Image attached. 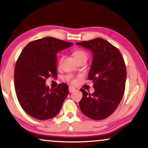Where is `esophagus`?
<instances>
[{
	"instance_id": "obj_1",
	"label": "esophagus",
	"mask_w": 148,
	"mask_h": 148,
	"mask_svg": "<svg viewBox=\"0 0 148 148\" xmlns=\"http://www.w3.org/2000/svg\"><path fill=\"white\" fill-rule=\"evenodd\" d=\"M69 91L70 93H72L74 92L75 91H76V89L75 88H74L73 86H69Z\"/></svg>"
}]
</instances>
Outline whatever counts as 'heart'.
<instances>
[{"instance_id": "1", "label": "heart", "mask_w": 148, "mask_h": 148, "mask_svg": "<svg viewBox=\"0 0 148 148\" xmlns=\"http://www.w3.org/2000/svg\"><path fill=\"white\" fill-rule=\"evenodd\" d=\"M73 57L75 60H81V59H86L87 60L88 59V54L87 52L85 51L84 50H82V49H76L73 50ZM62 60V58L60 59V62H61ZM67 80L69 82L71 83V84H75L77 80L75 79L73 77L71 76V75H69L67 76Z\"/></svg>"}]
</instances>
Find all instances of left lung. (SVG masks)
<instances>
[{
  "label": "left lung",
  "mask_w": 148,
  "mask_h": 148,
  "mask_svg": "<svg viewBox=\"0 0 148 148\" xmlns=\"http://www.w3.org/2000/svg\"><path fill=\"white\" fill-rule=\"evenodd\" d=\"M76 44L93 54L88 79L94 82L95 91L91 94L81 89V110L94 120L106 119L114 112L124 94L127 78L124 59L118 48L102 38Z\"/></svg>",
  "instance_id": "obj_1"
}]
</instances>
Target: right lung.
<instances>
[{
  "instance_id": "obj_1",
  "label": "right lung",
  "mask_w": 148,
  "mask_h": 148,
  "mask_svg": "<svg viewBox=\"0 0 148 148\" xmlns=\"http://www.w3.org/2000/svg\"><path fill=\"white\" fill-rule=\"evenodd\" d=\"M73 45L52 37L29 42L18 58L14 73L16 94L24 111L38 120H47L60 112L69 94L68 86L50 89L46 79L56 77V54Z\"/></svg>"
}]
</instances>
